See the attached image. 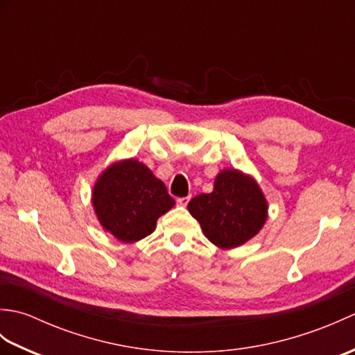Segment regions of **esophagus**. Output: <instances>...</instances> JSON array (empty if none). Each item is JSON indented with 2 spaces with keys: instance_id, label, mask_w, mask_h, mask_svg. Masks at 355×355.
I'll return each instance as SVG.
<instances>
[{
  "instance_id": "obj_1",
  "label": "esophagus",
  "mask_w": 355,
  "mask_h": 355,
  "mask_svg": "<svg viewBox=\"0 0 355 355\" xmlns=\"http://www.w3.org/2000/svg\"><path fill=\"white\" fill-rule=\"evenodd\" d=\"M189 201H191V197H189V195H187V197L178 198V200H177V205H178V206H183V207H186V206H187V202H189Z\"/></svg>"
}]
</instances>
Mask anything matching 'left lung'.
Returning <instances> with one entry per match:
<instances>
[{"mask_svg":"<svg viewBox=\"0 0 355 355\" xmlns=\"http://www.w3.org/2000/svg\"><path fill=\"white\" fill-rule=\"evenodd\" d=\"M205 236L223 250H232L258 235L268 216V201L248 173L225 168L218 172L214 191L187 205Z\"/></svg>","mask_w":355,"mask_h":355,"instance_id":"1","label":"left lung"}]
</instances>
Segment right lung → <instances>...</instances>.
<instances>
[{
    "mask_svg": "<svg viewBox=\"0 0 355 355\" xmlns=\"http://www.w3.org/2000/svg\"><path fill=\"white\" fill-rule=\"evenodd\" d=\"M92 202L102 229L125 244L150 235L158 218L175 206L162 180L135 158L117 160L101 172Z\"/></svg>",
    "mask_w": 355,
    "mask_h": 355,
    "instance_id": "obj_1",
    "label": "right lung"
}]
</instances>
